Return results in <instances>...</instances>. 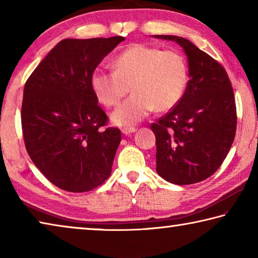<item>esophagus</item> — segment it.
Instances as JSON below:
<instances>
[{"mask_svg":"<svg viewBox=\"0 0 258 258\" xmlns=\"http://www.w3.org/2000/svg\"><path fill=\"white\" fill-rule=\"evenodd\" d=\"M134 132H137V128H135V127H124L123 130H121V133L125 134V135L132 134Z\"/></svg>","mask_w":258,"mask_h":258,"instance_id":"34e87169","label":"esophagus"}]
</instances>
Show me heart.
Listing matches in <instances>:
<instances>
[{
	"mask_svg": "<svg viewBox=\"0 0 258 258\" xmlns=\"http://www.w3.org/2000/svg\"><path fill=\"white\" fill-rule=\"evenodd\" d=\"M113 72L95 69L91 89L106 107H113L133 94L111 113L118 126H133L155 110L166 111L176 106L185 93L189 68L181 53L146 44H134L113 60Z\"/></svg>",
	"mask_w": 258,
	"mask_h": 258,
	"instance_id": "heart-1",
	"label": "heart"
}]
</instances>
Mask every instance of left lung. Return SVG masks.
Returning <instances> with one entry per match:
<instances>
[{
	"mask_svg": "<svg viewBox=\"0 0 258 258\" xmlns=\"http://www.w3.org/2000/svg\"><path fill=\"white\" fill-rule=\"evenodd\" d=\"M174 41L189 64L185 93L157 123L156 171L177 185L206 180L228 156L237 130L234 93L225 69L194 43L173 35H154Z\"/></svg>",
	"mask_w": 258,
	"mask_h": 258,
	"instance_id": "1",
	"label": "left lung"
}]
</instances>
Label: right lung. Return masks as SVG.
<instances>
[{
	"mask_svg": "<svg viewBox=\"0 0 258 258\" xmlns=\"http://www.w3.org/2000/svg\"><path fill=\"white\" fill-rule=\"evenodd\" d=\"M121 36L60 41L24 87L21 127L30 159L64 191L86 192L110 176L120 131L91 89V75Z\"/></svg>",
	"mask_w": 258,
	"mask_h": 258,
	"instance_id": "obj_1",
	"label": "right lung"
}]
</instances>
